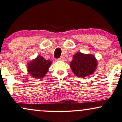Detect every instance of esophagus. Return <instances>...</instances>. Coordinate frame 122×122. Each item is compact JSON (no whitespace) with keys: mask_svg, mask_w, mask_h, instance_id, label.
<instances>
[{"mask_svg":"<svg viewBox=\"0 0 122 122\" xmlns=\"http://www.w3.org/2000/svg\"><path fill=\"white\" fill-rule=\"evenodd\" d=\"M64 59V57L63 56H61V57H60V58H58V59H57V60H58V61H63Z\"/></svg>","mask_w":122,"mask_h":122,"instance_id":"esophagus-1","label":"esophagus"}]
</instances>
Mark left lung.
Segmentation results:
<instances>
[{
  "mask_svg": "<svg viewBox=\"0 0 122 122\" xmlns=\"http://www.w3.org/2000/svg\"><path fill=\"white\" fill-rule=\"evenodd\" d=\"M97 62L92 55H85L78 52L74 55L70 62V67L74 74L79 77L90 76L96 69Z\"/></svg>",
  "mask_w": 122,
  "mask_h": 122,
  "instance_id": "8db88e82",
  "label": "left lung"
}]
</instances>
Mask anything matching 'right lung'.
Returning a JSON list of instances; mask_svg holds the SVG:
<instances>
[{
    "mask_svg": "<svg viewBox=\"0 0 122 122\" xmlns=\"http://www.w3.org/2000/svg\"><path fill=\"white\" fill-rule=\"evenodd\" d=\"M51 64L50 60H45L41 56H39L28 64V71L32 77L41 78L46 74Z\"/></svg>",
    "mask_w": 122,
    "mask_h": 122,
    "instance_id": "right-lung-1",
    "label": "right lung"
}]
</instances>
